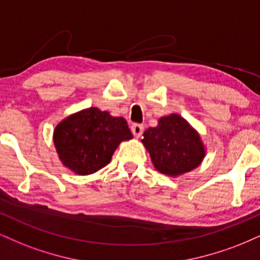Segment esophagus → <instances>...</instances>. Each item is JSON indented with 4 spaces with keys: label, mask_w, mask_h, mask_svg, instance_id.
<instances>
[{
    "label": "esophagus",
    "mask_w": 260,
    "mask_h": 260,
    "mask_svg": "<svg viewBox=\"0 0 260 260\" xmlns=\"http://www.w3.org/2000/svg\"><path fill=\"white\" fill-rule=\"evenodd\" d=\"M143 125L142 124H134L133 126H131V133L134 134V136L135 137H140L141 135L143 134Z\"/></svg>",
    "instance_id": "34e87169"
}]
</instances>
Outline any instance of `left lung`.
<instances>
[{"label": "left lung", "instance_id": "obj_1", "mask_svg": "<svg viewBox=\"0 0 260 260\" xmlns=\"http://www.w3.org/2000/svg\"><path fill=\"white\" fill-rule=\"evenodd\" d=\"M143 135V145L148 149L155 169L161 174H185L199 166L205 156L200 137L177 114L160 118L158 126L149 127Z\"/></svg>", "mask_w": 260, "mask_h": 260}]
</instances>
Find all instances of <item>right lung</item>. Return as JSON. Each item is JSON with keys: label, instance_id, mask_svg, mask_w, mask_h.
Returning <instances> with one entry per match:
<instances>
[{"label": "right lung", "instance_id": "1", "mask_svg": "<svg viewBox=\"0 0 260 260\" xmlns=\"http://www.w3.org/2000/svg\"><path fill=\"white\" fill-rule=\"evenodd\" d=\"M131 137L124 118L91 107L57 125L54 145L63 165L78 175H90L107 165L118 145Z\"/></svg>", "mask_w": 260, "mask_h": 260}]
</instances>
